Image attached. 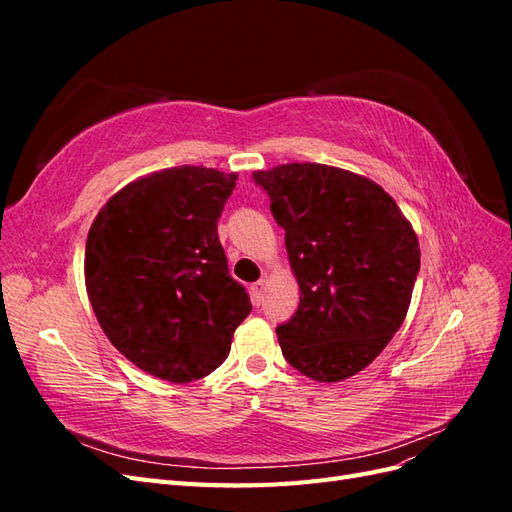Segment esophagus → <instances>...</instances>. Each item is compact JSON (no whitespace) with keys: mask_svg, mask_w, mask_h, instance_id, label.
<instances>
[{"mask_svg":"<svg viewBox=\"0 0 512 512\" xmlns=\"http://www.w3.org/2000/svg\"><path fill=\"white\" fill-rule=\"evenodd\" d=\"M265 288H267V282H265V280H258L256 284H252V286H250L254 305H260V301H262V294H265Z\"/></svg>","mask_w":512,"mask_h":512,"instance_id":"obj_1","label":"esophagus"}]
</instances>
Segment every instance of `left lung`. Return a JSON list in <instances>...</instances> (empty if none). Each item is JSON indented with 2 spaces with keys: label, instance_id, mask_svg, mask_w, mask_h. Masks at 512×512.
<instances>
[{
  "label": "left lung",
  "instance_id": "left-lung-1",
  "mask_svg": "<svg viewBox=\"0 0 512 512\" xmlns=\"http://www.w3.org/2000/svg\"><path fill=\"white\" fill-rule=\"evenodd\" d=\"M269 194L301 288L299 309L275 329L303 376L339 382L365 369L404 322L421 269L410 222L378 183L324 164L252 175Z\"/></svg>",
  "mask_w": 512,
  "mask_h": 512
}]
</instances>
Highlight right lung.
Listing matches in <instances>:
<instances>
[{"instance_id":"right-lung-1","label":"right lung","mask_w":512,"mask_h":512,"mask_svg":"<svg viewBox=\"0 0 512 512\" xmlns=\"http://www.w3.org/2000/svg\"><path fill=\"white\" fill-rule=\"evenodd\" d=\"M235 181L205 166L166 168L119 190L89 228L91 307L111 344L151 376H209L252 312L218 237Z\"/></svg>"}]
</instances>
